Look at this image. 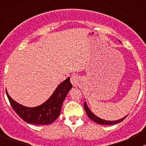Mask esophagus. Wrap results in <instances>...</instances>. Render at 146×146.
Returning a JSON list of instances; mask_svg holds the SVG:
<instances>
[{"instance_id": "34e87169", "label": "esophagus", "mask_w": 146, "mask_h": 146, "mask_svg": "<svg viewBox=\"0 0 146 146\" xmlns=\"http://www.w3.org/2000/svg\"><path fill=\"white\" fill-rule=\"evenodd\" d=\"M70 82H71L72 85L75 88H78V86H80V77H79L78 75L73 74L72 75L71 77H70Z\"/></svg>"}]
</instances>
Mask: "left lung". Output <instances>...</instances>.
Segmentation results:
<instances>
[{
    "instance_id": "obj_1",
    "label": "left lung",
    "mask_w": 146,
    "mask_h": 146,
    "mask_svg": "<svg viewBox=\"0 0 146 146\" xmlns=\"http://www.w3.org/2000/svg\"><path fill=\"white\" fill-rule=\"evenodd\" d=\"M84 109H85V111H86L87 114H88V117H89V118L90 119H92V120L93 121H95V123H98V124H101V125L116 124V123H120V122H121L122 121H123V119H124L126 117H126H123V118L119 119V120H116V121L104 120V119H102L100 118V117H97V116L95 115V114H93V113L92 112V111H91V110L89 109V107H88V104H87L86 102H84Z\"/></svg>"
}]
</instances>
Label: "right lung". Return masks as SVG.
<instances>
[{"instance_id": "right-lung-1", "label": "right lung", "mask_w": 146, "mask_h": 146, "mask_svg": "<svg viewBox=\"0 0 146 146\" xmlns=\"http://www.w3.org/2000/svg\"><path fill=\"white\" fill-rule=\"evenodd\" d=\"M71 88L70 78H68L57 86L46 101L34 107H25L15 101L7 90L6 95L14 111L25 121L33 125H47L53 123L60 115L63 102Z\"/></svg>"}]
</instances>
